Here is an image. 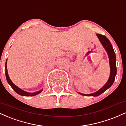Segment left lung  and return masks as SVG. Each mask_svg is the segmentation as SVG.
I'll return each instance as SVG.
<instances>
[{"label": "left lung", "mask_w": 126, "mask_h": 126, "mask_svg": "<svg viewBox=\"0 0 126 126\" xmlns=\"http://www.w3.org/2000/svg\"><path fill=\"white\" fill-rule=\"evenodd\" d=\"M98 36V38H99V41L104 46L107 52L108 57H109L110 60V76L109 79H108V82H107L106 84L103 86L101 89H99L97 92H95V93L91 94H80V95H84V96H97L101 95L103 92H104L107 89L110 88L111 85L113 84L114 80H115V75L117 74V67L116 64H115V62H116V57H115V52L114 51L113 47H112V45H111L110 41L109 40L105 37V35H101V34H96Z\"/></svg>", "instance_id": "left-lung-1"}]
</instances>
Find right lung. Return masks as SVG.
<instances>
[{"label":"right lung","instance_id":"1","mask_svg":"<svg viewBox=\"0 0 126 126\" xmlns=\"http://www.w3.org/2000/svg\"><path fill=\"white\" fill-rule=\"evenodd\" d=\"M6 64H5V74H6V80L7 82H8L9 84L10 85V86L12 87V88L14 89V91L16 92L17 94L20 95H22V96H35L36 95H38L40 92H42L43 90H40V91H38V92H35V93H29V92H25V91L22 90L21 89L19 88L18 87H17L16 85L14 84L13 82L11 81V80L10 79L9 77L8 76V70H7V67H6Z\"/></svg>","mask_w":126,"mask_h":126}]
</instances>
